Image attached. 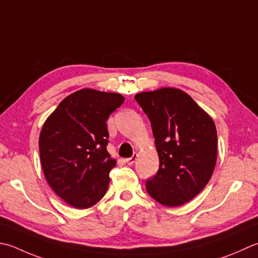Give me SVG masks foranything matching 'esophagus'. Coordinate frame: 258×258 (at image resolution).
<instances>
[{
	"label": "esophagus",
	"mask_w": 258,
	"mask_h": 258,
	"mask_svg": "<svg viewBox=\"0 0 258 258\" xmlns=\"http://www.w3.org/2000/svg\"><path fill=\"white\" fill-rule=\"evenodd\" d=\"M136 159H138V154H134L133 156H131V158H128V159H125V162L131 165L135 162Z\"/></svg>",
	"instance_id": "esophagus-1"
}]
</instances>
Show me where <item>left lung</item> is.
Wrapping results in <instances>:
<instances>
[{"label": "left lung", "mask_w": 258, "mask_h": 258, "mask_svg": "<svg viewBox=\"0 0 258 258\" xmlns=\"http://www.w3.org/2000/svg\"><path fill=\"white\" fill-rule=\"evenodd\" d=\"M148 115L160 166L146 190L159 204L178 207L203 190L217 161L213 118L183 90L164 87L135 95Z\"/></svg>", "instance_id": "1"}]
</instances>
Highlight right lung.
Masks as SVG:
<instances>
[{"mask_svg":"<svg viewBox=\"0 0 258 258\" xmlns=\"http://www.w3.org/2000/svg\"><path fill=\"white\" fill-rule=\"evenodd\" d=\"M124 102L117 93L84 88L67 96L45 119L39 138L45 180L77 209L103 198L116 160L107 152L106 120Z\"/></svg>","mask_w":258,"mask_h":258,"instance_id":"obj_1","label":"right lung"}]
</instances>
